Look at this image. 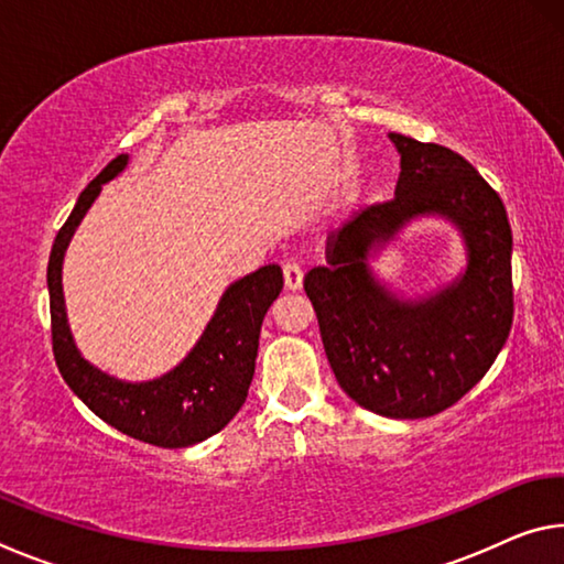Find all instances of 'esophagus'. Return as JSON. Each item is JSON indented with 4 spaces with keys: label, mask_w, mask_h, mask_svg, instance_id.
Listing matches in <instances>:
<instances>
[{
    "label": "esophagus",
    "mask_w": 564,
    "mask_h": 564,
    "mask_svg": "<svg viewBox=\"0 0 564 564\" xmlns=\"http://www.w3.org/2000/svg\"><path fill=\"white\" fill-rule=\"evenodd\" d=\"M283 283L285 291H299L303 285V271L299 263H285L283 265Z\"/></svg>",
    "instance_id": "34e87169"
}]
</instances>
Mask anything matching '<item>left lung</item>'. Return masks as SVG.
I'll return each mask as SVG.
<instances>
[{"label":"left lung","instance_id":"8db88e82","mask_svg":"<svg viewBox=\"0 0 564 564\" xmlns=\"http://www.w3.org/2000/svg\"><path fill=\"white\" fill-rule=\"evenodd\" d=\"M400 154L395 198L328 236L326 265L305 273L338 386L370 413H443L488 373L512 326V231L502 198L470 161L441 144L390 133ZM417 215L462 228L468 269L427 300L403 302L369 273V248Z\"/></svg>","mask_w":564,"mask_h":564}]
</instances>
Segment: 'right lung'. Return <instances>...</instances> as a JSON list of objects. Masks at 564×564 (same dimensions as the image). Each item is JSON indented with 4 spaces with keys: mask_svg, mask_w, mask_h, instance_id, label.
<instances>
[{
    "mask_svg": "<svg viewBox=\"0 0 564 564\" xmlns=\"http://www.w3.org/2000/svg\"><path fill=\"white\" fill-rule=\"evenodd\" d=\"M127 164V154L109 161L107 169L82 191L74 212L54 238L46 269L52 350L66 386L104 423L133 441L159 447H188L224 431L246 403L259 356L261 323L283 289V271L281 265L271 263L228 285L204 336L166 376L147 383H123L101 373L74 346L64 311L62 261L76 226L99 196L101 184L111 181Z\"/></svg>",
    "mask_w": 564,
    "mask_h": 564,
    "instance_id": "1",
    "label": "right lung"
}]
</instances>
